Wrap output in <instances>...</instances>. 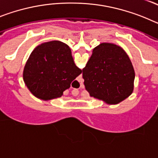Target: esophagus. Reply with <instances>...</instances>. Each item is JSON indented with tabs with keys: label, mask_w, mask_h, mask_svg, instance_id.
<instances>
[{
	"label": "esophagus",
	"mask_w": 158,
	"mask_h": 158,
	"mask_svg": "<svg viewBox=\"0 0 158 158\" xmlns=\"http://www.w3.org/2000/svg\"><path fill=\"white\" fill-rule=\"evenodd\" d=\"M72 94L73 95V96H77V95L79 94V92H78L77 90H76V91H73Z\"/></svg>",
	"instance_id": "esophagus-1"
}]
</instances>
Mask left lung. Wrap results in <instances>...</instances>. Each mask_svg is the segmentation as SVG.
<instances>
[{
    "label": "left lung",
    "mask_w": 158,
    "mask_h": 158,
    "mask_svg": "<svg viewBox=\"0 0 158 158\" xmlns=\"http://www.w3.org/2000/svg\"><path fill=\"white\" fill-rule=\"evenodd\" d=\"M82 71L90 96L107 104H118L133 93V65L123 49L115 44L103 43L95 47Z\"/></svg>",
    "instance_id": "obj_1"
}]
</instances>
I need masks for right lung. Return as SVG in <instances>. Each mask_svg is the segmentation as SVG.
<instances>
[{"mask_svg": "<svg viewBox=\"0 0 158 158\" xmlns=\"http://www.w3.org/2000/svg\"><path fill=\"white\" fill-rule=\"evenodd\" d=\"M73 62L69 46L60 41L43 43L34 49L24 66L23 77L37 98H58L81 73Z\"/></svg>", "mask_w": 158, "mask_h": 158, "instance_id": "add662e5", "label": "right lung"}]
</instances>
